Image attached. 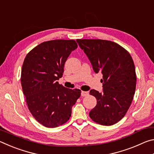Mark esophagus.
<instances>
[{"mask_svg":"<svg viewBox=\"0 0 154 154\" xmlns=\"http://www.w3.org/2000/svg\"><path fill=\"white\" fill-rule=\"evenodd\" d=\"M88 94H89L88 92H85V91H82V96H86Z\"/></svg>","mask_w":154,"mask_h":154,"instance_id":"esophagus-1","label":"esophagus"}]
</instances>
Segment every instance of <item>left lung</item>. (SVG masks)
<instances>
[{
	"mask_svg": "<svg viewBox=\"0 0 154 154\" xmlns=\"http://www.w3.org/2000/svg\"><path fill=\"white\" fill-rule=\"evenodd\" d=\"M89 58L96 73L103 74V92L91 90L97 104L89 116L96 123L111 126L124 118L136 89L135 66L126 49L111 41L77 39Z\"/></svg>",
	"mask_w": 154,
	"mask_h": 154,
	"instance_id": "obj_1",
	"label": "left lung"
}]
</instances>
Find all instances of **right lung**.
I'll list each match as a JSON object with an SVG mask.
<instances>
[{
  "mask_svg": "<svg viewBox=\"0 0 154 154\" xmlns=\"http://www.w3.org/2000/svg\"><path fill=\"white\" fill-rule=\"evenodd\" d=\"M75 40H51L41 43L29 51L23 62L21 84L28 108L38 123L47 128L64 124L71 116L72 106L82 91L69 89L57 82Z\"/></svg>",
  "mask_w": 154,
  "mask_h": 154,
  "instance_id": "obj_1",
  "label": "right lung"
}]
</instances>
